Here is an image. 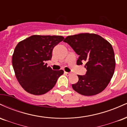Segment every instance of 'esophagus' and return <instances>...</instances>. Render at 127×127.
I'll use <instances>...</instances> for the list:
<instances>
[{
    "label": "esophagus",
    "instance_id": "obj_1",
    "mask_svg": "<svg viewBox=\"0 0 127 127\" xmlns=\"http://www.w3.org/2000/svg\"><path fill=\"white\" fill-rule=\"evenodd\" d=\"M64 74L65 75H67V76H69L70 75V73H68V72H64Z\"/></svg>",
    "mask_w": 127,
    "mask_h": 127
}]
</instances>
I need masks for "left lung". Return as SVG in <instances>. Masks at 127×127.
<instances>
[{
    "mask_svg": "<svg viewBox=\"0 0 127 127\" xmlns=\"http://www.w3.org/2000/svg\"><path fill=\"white\" fill-rule=\"evenodd\" d=\"M67 43L79 55L77 64L85 62V75H78V82L72 88L83 95L99 94L106 88L114 73L115 54L111 44L100 36L80 33L65 37Z\"/></svg>",
    "mask_w": 127,
    "mask_h": 127,
    "instance_id": "1",
    "label": "left lung"
}]
</instances>
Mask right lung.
Returning a JSON list of instances; mask_svg holds the SVG:
<instances>
[{
    "label": "right lung",
    "mask_w": 127,
    "mask_h": 127,
    "mask_svg": "<svg viewBox=\"0 0 127 127\" xmlns=\"http://www.w3.org/2000/svg\"><path fill=\"white\" fill-rule=\"evenodd\" d=\"M64 39L62 36L33 35L16 46L12 66L18 82L27 93L45 94L63 74V70H53L45 62L51 60L54 48Z\"/></svg>",
    "instance_id": "1"
}]
</instances>
